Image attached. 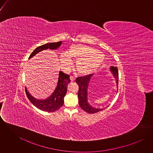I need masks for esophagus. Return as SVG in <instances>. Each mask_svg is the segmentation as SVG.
<instances>
[{
  "mask_svg": "<svg viewBox=\"0 0 153 153\" xmlns=\"http://www.w3.org/2000/svg\"><path fill=\"white\" fill-rule=\"evenodd\" d=\"M75 78L74 77V76H70V80H71V82H73V81H75Z\"/></svg>",
  "mask_w": 153,
  "mask_h": 153,
  "instance_id": "1",
  "label": "esophagus"
}]
</instances>
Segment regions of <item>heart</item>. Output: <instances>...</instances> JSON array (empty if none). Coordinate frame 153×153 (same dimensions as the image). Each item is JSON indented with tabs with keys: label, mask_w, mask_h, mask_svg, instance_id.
<instances>
[{
	"label": "heart",
	"mask_w": 153,
	"mask_h": 153,
	"mask_svg": "<svg viewBox=\"0 0 153 153\" xmlns=\"http://www.w3.org/2000/svg\"><path fill=\"white\" fill-rule=\"evenodd\" d=\"M59 58L61 66L65 71H69L72 67V60L76 61L77 71L83 75H89L98 71L105 60V56L101 52L81 44H72L68 52L60 53Z\"/></svg>",
	"instance_id": "1"
}]
</instances>
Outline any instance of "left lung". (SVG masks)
Listing matches in <instances>:
<instances>
[{
    "label": "left lung",
    "instance_id": "left-lung-1",
    "mask_svg": "<svg viewBox=\"0 0 153 153\" xmlns=\"http://www.w3.org/2000/svg\"><path fill=\"white\" fill-rule=\"evenodd\" d=\"M110 70L113 75V76L115 78L117 86L118 87V71L117 67L111 66L110 68ZM91 80L90 75L85 76H80L78 77L76 79V83L78 84L79 86V90L78 93V102L80 107L87 112L88 113L94 114L100 111L102 109L95 108L92 107L88 102V88L89 86V83Z\"/></svg>",
    "mask_w": 153,
    "mask_h": 153
}]
</instances>
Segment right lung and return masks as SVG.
Returning a JSON list of instances; mask_svg holds the SVG:
<instances>
[{
    "label": "right lung",
    "mask_w": 153,
    "mask_h": 153,
    "mask_svg": "<svg viewBox=\"0 0 153 153\" xmlns=\"http://www.w3.org/2000/svg\"><path fill=\"white\" fill-rule=\"evenodd\" d=\"M62 43V41H60L58 42L44 44L43 45L38 46L30 54L29 57V59L42 51L48 49L52 50L56 49L61 46ZM69 82H71L69 75H66L62 71H59L57 86L54 90V92L48 98L43 100L36 99L29 93L26 88H25L26 94L31 103L38 108L44 111L50 112H55L63 105L64 102V98L67 92L68 84Z\"/></svg>",
    "instance_id": "1"
}]
</instances>
